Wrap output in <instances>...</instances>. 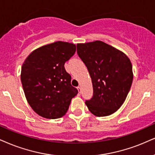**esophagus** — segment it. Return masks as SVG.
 Returning <instances> with one entry per match:
<instances>
[{
    "label": "esophagus",
    "instance_id": "obj_1",
    "mask_svg": "<svg viewBox=\"0 0 155 155\" xmlns=\"http://www.w3.org/2000/svg\"><path fill=\"white\" fill-rule=\"evenodd\" d=\"M77 89H78V92H79L80 93H81V86H78V87H77Z\"/></svg>",
    "mask_w": 155,
    "mask_h": 155
}]
</instances>
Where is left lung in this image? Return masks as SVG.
Here are the masks:
<instances>
[{
	"label": "left lung",
	"mask_w": 155,
	"mask_h": 155,
	"mask_svg": "<svg viewBox=\"0 0 155 155\" xmlns=\"http://www.w3.org/2000/svg\"><path fill=\"white\" fill-rule=\"evenodd\" d=\"M77 52L92 81L93 95L85 101L87 108L98 117L111 115L123 105L132 84L130 60L101 41L78 44Z\"/></svg>",
	"instance_id": "obj_1"
}]
</instances>
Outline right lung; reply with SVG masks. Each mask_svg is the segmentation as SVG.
Listing matches in <instances>:
<instances>
[{
  "label": "right lung",
  "instance_id": "obj_1",
  "mask_svg": "<svg viewBox=\"0 0 155 155\" xmlns=\"http://www.w3.org/2000/svg\"><path fill=\"white\" fill-rule=\"evenodd\" d=\"M75 51L74 44L55 41L36 49L23 63L21 81L25 96L41 117H62L72 98L78 94L64 66Z\"/></svg>",
  "mask_w": 155,
  "mask_h": 155
}]
</instances>
